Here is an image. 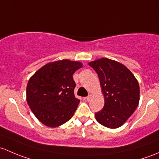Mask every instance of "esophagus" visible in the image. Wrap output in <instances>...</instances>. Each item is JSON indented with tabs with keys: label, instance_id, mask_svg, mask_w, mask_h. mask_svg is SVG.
<instances>
[{
	"label": "esophagus",
	"instance_id": "esophagus-1",
	"mask_svg": "<svg viewBox=\"0 0 159 159\" xmlns=\"http://www.w3.org/2000/svg\"><path fill=\"white\" fill-rule=\"evenodd\" d=\"M91 98H92V95H89L87 97L85 98V100H86V101H88V102H89V101L91 99Z\"/></svg>",
	"mask_w": 159,
	"mask_h": 159
}]
</instances>
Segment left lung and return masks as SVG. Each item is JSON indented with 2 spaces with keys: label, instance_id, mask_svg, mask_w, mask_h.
<instances>
[{
  "label": "left lung",
  "instance_id": "left-lung-1",
  "mask_svg": "<svg viewBox=\"0 0 159 159\" xmlns=\"http://www.w3.org/2000/svg\"><path fill=\"white\" fill-rule=\"evenodd\" d=\"M99 76L105 104L95 117L109 129L122 126L139 102V85L132 72L122 63L107 58L89 62Z\"/></svg>",
  "mask_w": 159,
  "mask_h": 159
}]
</instances>
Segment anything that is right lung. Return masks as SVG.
<instances>
[{"instance_id":"obj_1","label":"right lung","mask_w":159,"mask_h":159,"mask_svg":"<svg viewBox=\"0 0 159 159\" xmlns=\"http://www.w3.org/2000/svg\"><path fill=\"white\" fill-rule=\"evenodd\" d=\"M82 66L78 61L58 60L44 65L30 78L27 102L43 125L56 128L73 117L80 102L73 74Z\"/></svg>"}]
</instances>
